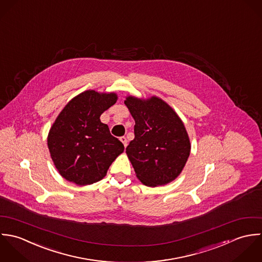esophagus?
Here are the masks:
<instances>
[{
  "instance_id": "1",
  "label": "esophagus",
  "mask_w": 262,
  "mask_h": 262,
  "mask_svg": "<svg viewBox=\"0 0 262 262\" xmlns=\"http://www.w3.org/2000/svg\"><path fill=\"white\" fill-rule=\"evenodd\" d=\"M119 140H120V142L123 144L124 147L127 146V141H126V138H125V137H121Z\"/></svg>"
}]
</instances>
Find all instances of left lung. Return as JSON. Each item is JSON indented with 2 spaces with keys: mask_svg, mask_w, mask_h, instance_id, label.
<instances>
[{
  "mask_svg": "<svg viewBox=\"0 0 262 262\" xmlns=\"http://www.w3.org/2000/svg\"><path fill=\"white\" fill-rule=\"evenodd\" d=\"M124 104L135 119V139L125 149L137 177L156 187L175 180L190 154V141L175 110L157 96H126Z\"/></svg>",
  "mask_w": 262,
  "mask_h": 262,
  "instance_id": "1",
  "label": "left lung"
}]
</instances>
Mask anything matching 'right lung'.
Returning a JSON list of instances; mask_svg holds the SVG:
<instances>
[{
  "label": "right lung",
  "instance_id": "1",
  "mask_svg": "<svg viewBox=\"0 0 262 262\" xmlns=\"http://www.w3.org/2000/svg\"><path fill=\"white\" fill-rule=\"evenodd\" d=\"M116 101L114 92L87 90L71 99L55 118L48 147L66 180L81 186L93 184L104 178L109 166L123 152L122 143L100 120Z\"/></svg>",
  "mask_w": 262,
  "mask_h": 262
}]
</instances>
